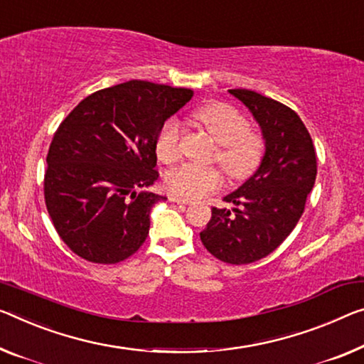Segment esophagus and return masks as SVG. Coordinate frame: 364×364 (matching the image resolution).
<instances>
[{
    "mask_svg": "<svg viewBox=\"0 0 364 364\" xmlns=\"http://www.w3.org/2000/svg\"><path fill=\"white\" fill-rule=\"evenodd\" d=\"M171 201H174V203L177 205H188L190 200H186V198H178V197H174V195H171Z\"/></svg>",
    "mask_w": 364,
    "mask_h": 364,
    "instance_id": "esophagus-1",
    "label": "esophagus"
}]
</instances>
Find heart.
Listing matches in <instances>:
<instances>
[{
	"label": "heart",
	"instance_id": "b5f03b06",
	"mask_svg": "<svg viewBox=\"0 0 364 364\" xmlns=\"http://www.w3.org/2000/svg\"><path fill=\"white\" fill-rule=\"evenodd\" d=\"M192 120L218 143L215 161L228 176L244 178L252 174L264 158L265 141L260 132L249 127L242 112L234 105L213 100L195 109ZM182 127L178 120L169 119L156 135V154L164 164L181 158ZM223 176L216 167L183 164L169 171L164 177L167 192L178 198L197 200L221 187Z\"/></svg>",
	"mask_w": 364,
	"mask_h": 364
}]
</instances>
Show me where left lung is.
<instances>
[{"label":"left lung","mask_w":364,"mask_h":364,"mask_svg":"<svg viewBox=\"0 0 364 364\" xmlns=\"http://www.w3.org/2000/svg\"><path fill=\"white\" fill-rule=\"evenodd\" d=\"M229 92L259 122L265 154L255 174L223 198L234 208H211L200 239L218 260L245 265L272 254L298 225L316 182L317 156L293 109L249 89Z\"/></svg>","instance_id":"left-lung-1"}]
</instances>
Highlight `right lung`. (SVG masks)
Segmentation results:
<instances>
[{
	"mask_svg": "<svg viewBox=\"0 0 364 364\" xmlns=\"http://www.w3.org/2000/svg\"><path fill=\"white\" fill-rule=\"evenodd\" d=\"M190 89L133 80L82 99L50 143L43 195L61 240L81 259L112 265L141 247L149 211L163 197L156 135Z\"/></svg>",
	"mask_w": 364,
	"mask_h": 364,
	"instance_id": "right-lung-1",
	"label": "right lung"
}]
</instances>
